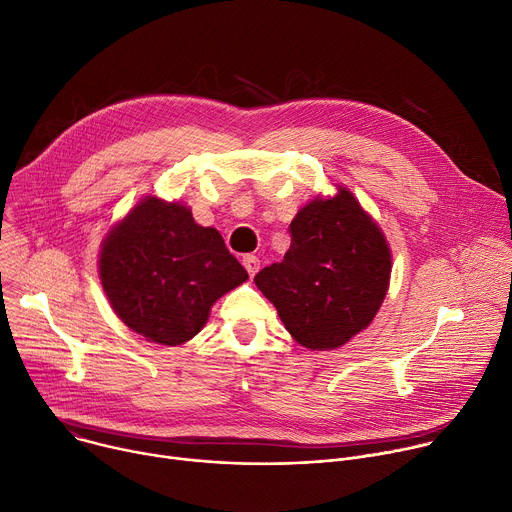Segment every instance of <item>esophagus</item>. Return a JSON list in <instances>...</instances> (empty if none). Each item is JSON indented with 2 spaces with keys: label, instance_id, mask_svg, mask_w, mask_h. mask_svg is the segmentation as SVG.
I'll use <instances>...</instances> for the list:
<instances>
[{
  "label": "esophagus",
  "instance_id": "obj_1",
  "mask_svg": "<svg viewBox=\"0 0 512 512\" xmlns=\"http://www.w3.org/2000/svg\"><path fill=\"white\" fill-rule=\"evenodd\" d=\"M243 265H245V269L249 271V275L253 277V275L259 271V265H261V263H259V259H257L255 255H245V257H243Z\"/></svg>",
  "mask_w": 512,
  "mask_h": 512
}]
</instances>
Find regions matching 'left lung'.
I'll use <instances>...</instances> for the list:
<instances>
[{"instance_id": "obj_1", "label": "left lung", "mask_w": 512, "mask_h": 512, "mask_svg": "<svg viewBox=\"0 0 512 512\" xmlns=\"http://www.w3.org/2000/svg\"><path fill=\"white\" fill-rule=\"evenodd\" d=\"M281 263L255 275L285 330L310 350H334L367 330L389 291L393 255L375 218L346 186L314 196L289 225Z\"/></svg>"}]
</instances>
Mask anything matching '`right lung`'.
<instances>
[{"label": "right lung", "mask_w": 512, "mask_h": 512, "mask_svg": "<svg viewBox=\"0 0 512 512\" xmlns=\"http://www.w3.org/2000/svg\"><path fill=\"white\" fill-rule=\"evenodd\" d=\"M99 279L117 318L145 340L180 346L210 308L249 279L221 233L200 227L190 206L143 196L105 235Z\"/></svg>", "instance_id": "right-lung-1"}]
</instances>
